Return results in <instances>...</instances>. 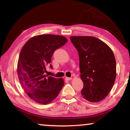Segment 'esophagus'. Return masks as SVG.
Instances as JSON below:
<instances>
[{"mask_svg":"<svg viewBox=\"0 0 130 130\" xmlns=\"http://www.w3.org/2000/svg\"><path fill=\"white\" fill-rule=\"evenodd\" d=\"M72 80L71 77H65V80L66 81H69V80Z\"/></svg>","mask_w":130,"mask_h":130,"instance_id":"obj_1","label":"esophagus"}]
</instances>
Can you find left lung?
Masks as SVG:
<instances>
[{
    "mask_svg": "<svg viewBox=\"0 0 130 130\" xmlns=\"http://www.w3.org/2000/svg\"><path fill=\"white\" fill-rule=\"evenodd\" d=\"M70 39L80 58L82 96L90 102H100L109 93L115 81L116 65L112 50L95 37L72 36Z\"/></svg>",
    "mask_w": 130,
    "mask_h": 130,
    "instance_id": "left-lung-1",
    "label": "left lung"
}]
</instances>
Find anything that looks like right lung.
I'll use <instances>...</instances> for the list:
<instances>
[{
    "mask_svg": "<svg viewBox=\"0 0 130 130\" xmlns=\"http://www.w3.org/2000/svg\"><path fill=\"white\" fill-rule=\"evenodd\" d=\"M67 41L58 35H39L28 39L22 48L17 65L19 82L29 98L39 104L51 103L64 85L62 78L48 76L45 72L55 50Z\"/></svg>",
    "mask_w": 130,
    "mask_h": 130,
    "instance_id": "obj_1",
    "label": "right lung"
}]
</instances>
